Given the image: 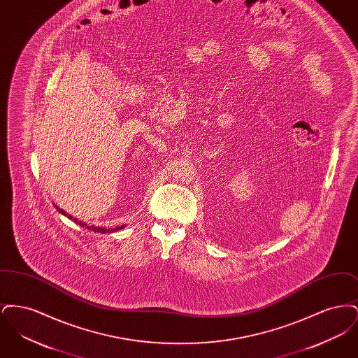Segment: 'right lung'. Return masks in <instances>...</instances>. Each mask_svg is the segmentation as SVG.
<instances>
[{"label": "right lung", "mask_w": 358, "mask_h": 358, "mask_svg": "<svg viewBox=\"0 0 358 358\" xmlns=\"http://www.w3.org/2000/svg\"><path fill=\"white\" fill-rule=\"evenodd\" d=\"M56 209L62 213V215H64L66 217H69V220H72V222H76V224H79L80 227H83V228H87V229H91V231H94V232H101V234H110V232H115V231H120V229H123V227L124 225H122V227H117V228H110V229H107V228H102V227H94V225H87L85 222H79V220H76L75 217H72L71 215H69L67 212H64L63 209H60V208H57L56 206Z\"/></svg>", "instance_id": "obj_1"}]
</instances>
